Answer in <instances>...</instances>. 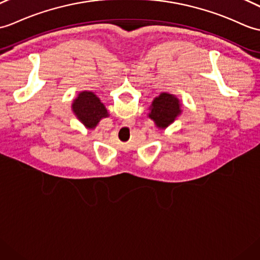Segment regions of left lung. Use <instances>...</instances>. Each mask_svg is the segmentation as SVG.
<instances>
[{
  "mask_svg": "<svg viewBox=\"0 0 260 260\" xmlns=\"http://www.w3.org/2000/svg\"><path fill=\"white\" fill-rule=\"evenodd\" d=\"M149 117L159 128H165L180 114L179 100L172 94L161 93L156 98L150 108Z\"/></svg>",
  "mask_w": 260,
  "mask_h": 260,
  "instance_id": "1",
  "label": "left lung"
}]
</instances>
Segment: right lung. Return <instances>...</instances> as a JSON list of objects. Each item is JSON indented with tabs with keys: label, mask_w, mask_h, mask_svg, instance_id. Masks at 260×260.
I'll use <instances>...</instances> for the list:
<instances>
[{
	"label": "right lung",
	"mask_w": 260,
	"mask_h": 260,
	"mask_svg": "<svg viewBox=\"0 0 260 260\" xmlns=\"http://www.w3.org/2000/svg\"><path fill=\"white\" fill-rule=\"evenodd\" d=\"M72 107L77 118L81 119L87 128H94L103 117L108 116L105 106L92 92L78 94Z\"/></svg>",
	"instance_id": "obj_1"
}]
</instances>
